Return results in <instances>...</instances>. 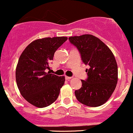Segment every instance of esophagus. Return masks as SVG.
Returning a JSON list of instances; mask_svg holds the SVG:
<instances>
[{
  "label": "esophagus",
  "instance_id": "obj_1",
  "mask_svg": "<svg viewBox=\"0 0 133 133\" xmlns=\"http://www.w3.org/2000/svg\"><path fill=\"white\" fill-rule=\"evenodd\" d=\"M72 78V77H69V76H65V79H66V80H69Z\"/></svg>",
  "mask_w": 133,
  "mask_h": 133
}]
</instances>
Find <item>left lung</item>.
Returning a JSON list of instances; mask_svg holds the SVG:
<instances>
[{"mask_svg":"<svg viewBox=\"0 0 133 133\" xmlns=\"http://www.w3.org/2000/svg\"><path fill=\"white\" fill-rule=\"evenodd\" d=\"M70 42L79 52L83 63L89 66L88 77L75 91L80 103L89 107L104 104L111 96L118 82V66L110 48L90 34L70 37Z\"/></svg>","mask_w":133,"mask_h":133,"instance_id":"left-lung-1","label":"left lung"}]
</instances>
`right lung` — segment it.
<instances>
[{
	"label": "right lung",
	"mask_w": 133,
	"mask_h": 133,
	"mask_svg": "<svg viewBox=\"0 0 133 133\" xmlns=\"http://www.w3.org/2000/svg\"><path fill=\"white\" fill-rule=\"evenodd\" d=\"M66 37L37 39L26 47L19 57L15 71L17 85L21 94L30 104L39 108L49 106L59 96L65 83V76L50 72L49 63Z\"/></svg>",
	"instance_id": "right-lung-1"
}]
</instances>
